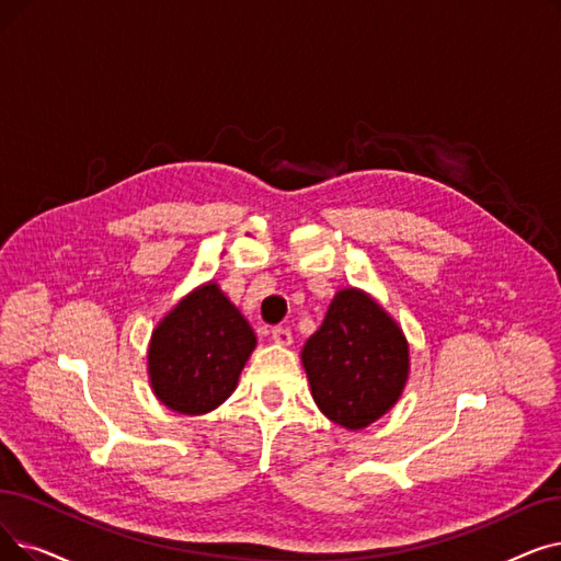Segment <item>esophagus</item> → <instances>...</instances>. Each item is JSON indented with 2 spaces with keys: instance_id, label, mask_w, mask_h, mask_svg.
Returning <instances> with one entry per match:
<instances>
[{
  "instance_id": "esophagus-1",
  "label": "esophagus",
  "mask_w": 561,
  "mask_h": 561,
  "mask_svg": "<svg viewBox=\"0 0 561 561\" xmlns=\"http://www.w3.org/2000/svg\"><path fill=\"white\" fill-rule=\"evenodd\" d=\"M273 341H275V344L277 346H288L290 344V341H294V332H290L288 328H275L273 330Z\"/></svg>"
}]
</instances>
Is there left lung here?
Here are the masks:
<instances>
[{
	"label": "left lung",
	"instance_id": "left-lung-1",
	"mask_svg": "<svg viewBox=\"0 0 561 561\" xmlns=\"http://www.w3.org/2000/svg\"><path fill=\"white\" fill-rule=\"evenodd\" d=\"M311 397L334 424L359 431L392 408L408 380V341L371 296L341 288L302 348Z\"/></svg>",
	"mask_w": 561,
	"mask_h": 561
}]
</instances>
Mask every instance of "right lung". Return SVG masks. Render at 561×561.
Segmentation results:
<instances>
[{"label":"right lung","mask_w":561,"mask_h":561,"mask_svg":"<svg viewBox=\"0 0 561 561\" xmlns=\"http://www.w3.org/2000/svg\"><path fill=\"white\" fill-rule=\"evenodd\" d=\"M254 346V330L220 286L194 288L153 330V394L181 415H204L231 397Z\"/></svg>","instance_id":"1"}]
</instances>
